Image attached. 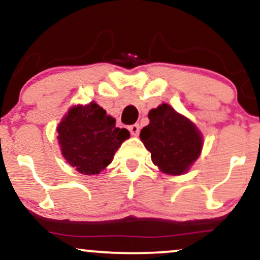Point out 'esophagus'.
I'll use <instances>...</instances> for the list:
<instances>
[{
    "label": "esophagus",
    "instance_id": "esophagus-1",
    "mask_svg": "<svg viewBox=\"0 0 260 260\" xmlns=\"http://www.w3.org/2000/svg\"><path fill=\"white\" fill-rule=\"evenodd\" d=\"M139 124H132V126H129L128 127V129H129V132H131V134H132V136H138L139 134Z\"/></svg>",
    "mask_w": 260,
    "mask_h": 260
}]
</instances>
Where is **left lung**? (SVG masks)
<instances>
[{
	"mask_svg": "<svg viewBox=\"0 0 260 260\" xmlns=\"http://www.w3.org/2000/svg\"><path fill=\"white\" fill-rule=\"evenodd\" d=\"M148 117L150 122L140 131V139L153 162L164 174H186L203 148L198 128L168 104L150 110Z\"/></svg>",
	"mask_w": 260,
	"mask_h": 260,
	"instance_id": "obj_1",
	"label": "left lung"
}]
</instances>
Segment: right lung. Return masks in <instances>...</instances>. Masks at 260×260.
I'll return each mask as SVG.
<instances>
[{"instance_id":"obj_1","label":"right lung","mask_w":260,"mask_h":260,"mask_svg":"<svg viewBox=\"0 0 260 260\" xmlns=\"http://www.w3.org/2000/svg\"><path fill=\"white\" fill-rule=\"evenodd\" d=\"M57 133L63 157L83 175L100 174L111 164L122 142L129 138L126 128L116 127L115 118L96 103L71 107Z\"/></svg>"}]
</instances>
